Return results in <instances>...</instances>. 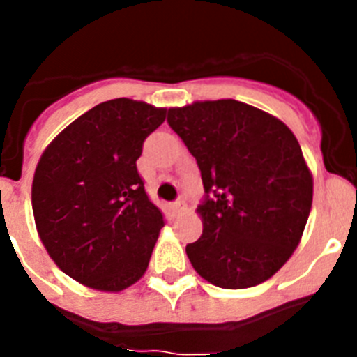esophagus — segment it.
I'll return each instance as SVG.
<instances>
[{"mask_svg":"<svg viewBox=\"0 0 357 357\" xmlns=\"http://www.w3.org/2000/svg\"><path fill=\"white\" fill-rule=\"evenodd\" d=\"M172 209H173V213H175V214H182L185 211V202L184 200L173 202Z\"/></svg>","mask_w":357,"mask_h":357,"instance_id":"34e87169","label":"esophagus"}]
</instances>
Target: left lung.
<instances>
[{
    "instance_id": "8db88e82",
    "label": "left lung",
    "mask_w": 357,
    "mask_h": 357,
    "mask_svg": "<svg viewBox=\"0 0 357 357\" xmlns=\"http://www.w3.org/2000/svg\"><path fill=\"white\" fill-rule=\"evenodd\" d=\"M169 127L197 159L206 189L204 230L185 247L200 277L225 289L268 280L301 243L313 176L293 132L238 100L168 110Z\"/></svg>"
}]
</instances>
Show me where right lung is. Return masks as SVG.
<instances>
[{
	"label": "right lung",
	"mask_w": 357,
	"mask_h": 357,
	"mask_svg": "<svg viewBox=\"0 0 357 357\" xmlns=\"http://www.w3.org/2000/svg\"><path fill=\"white\" fill-rule=\"evenodd\" d=\"M166 109L116 98L93 107L43 151L31 209L44 248L87 288L123 291L146 272L162 213L135 160Z\"/></svg>",
	"instance_id": "right-lung-1"
}]
</instances>
